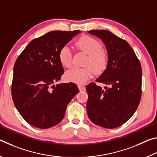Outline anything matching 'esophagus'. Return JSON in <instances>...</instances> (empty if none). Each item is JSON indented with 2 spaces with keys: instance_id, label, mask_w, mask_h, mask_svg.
<instances>
[{
  "instance_id": "esophagus-1",
  "label": "esophagus",
  "mask_w": 157,
  "mask_h": 157,
  "mask_svg": "<svg viewBox=\"0 0 157 157\" xmlns=\"http://www.w3.org/2000/svg\"><path fill=\"white\" fill-rule=\"evenodd\" d=\"M78 88L79 89V91H85V87L82 86V85H78Z\"/></svg>"
}]
</instances>
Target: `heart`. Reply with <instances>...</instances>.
Here are the masks:
<instances>
[{
  "label": "heart",
  "instance_id": "heart-1",
  "mask_svg": "<svg viewBox=\"0 0 157 157\" xmlns=\"http://www.w3.org/2000/svg\"><path fill=\"white\" fill-rule=\"evenodd\" d=\"M76 46L79 49L89 55L86 65L91 66L96 73L102 72L107 67L108 58L104 51H102V46L97 40L89 36H84L76 41ZM59 60L64 67H70L72 63V55L70 48L63 46L59 52ZM92 68V69H93ZM91 66L86 68L73 67L65 74V79L68 82L82 84L86 82L94 75V69Z\"/></svg>",
  "mask_w": 157,
  "mask_h": 157
}]
</instances>
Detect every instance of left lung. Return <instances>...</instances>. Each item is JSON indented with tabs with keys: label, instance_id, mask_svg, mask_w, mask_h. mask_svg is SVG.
<instances>
[{
	"label": "left lung",
	"instance_id": "8db88e82",
	"mask_svg": "<svg viewBox=\"0 0 157 157\" xmlns=\"http://www.w3.org/2000/svg\"><path fill=\"white\" fill-rule=\"evenodd\" d=\"M87 33L98 37L105 45L107 68L95 81L109 86L102 89L94 82L87 85V113L97 125L116 128L131 118L139 105L141 66L126 41L107 30H93Z\"/></svg>",
	"mask_w": 157,
	"mask_h": 157
}]
</instances>
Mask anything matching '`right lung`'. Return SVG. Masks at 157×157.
Instances as JSON below:
<instances>
[{"instance_id": "right-lung-1", "label": "right lung", "mask_w": 157, "mask_h": 157, "mask_svg": "<svg viewBox=\"0 0 157 157\" xmlns=\"http://www.w3.org/2000/svg\"><path fill=\"white\" fill-rule=\"evenodd\" d=\"M81 31H51L33 39L14 66L12 95L24 120L37 128L48 129L59 123L66 107L79 92L72 82L61 79L63 68L59 50Z\"/></svg>"}]
</instances>
